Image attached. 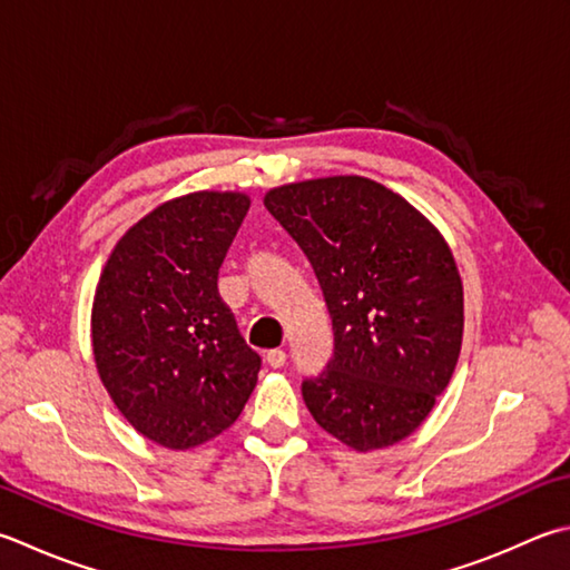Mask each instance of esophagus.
Segmentation results:
<instances>
[{
  "label": "esophagus",
  "mask_w": 570,
  "mask_h": 570,
  "mask_svg": "<svg viewBox=\"0 0 570 570\" xmlns=\"http://www.w3.org/2000/svg\"><path fill=\"white\" fill-rule=\"evenodd\" d=\"M265 362L271 364L273 370L283 367V364H285V352H283V350H267V354H265Z\"/></svg>",
  "instance_id": "1"
}]
</instances>
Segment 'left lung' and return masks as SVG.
<instances>
[{"instance_id":"left-lung-1","label":"left lung","mask_w":570,"mask_h":570,"mask_svg":"<svg viewBox=\"0 0 570 570\" xmlns=\"http://www.w3.org/2000/svg\"><path fill=\"white\" fill-rule=\"evenodd\" d=\"M325 295L335 352L303 380L315 422L357 452L402 442L452 380L464 287L432 223L382 184L332 176L265 193Z\"/></svg>"}]
</instances>
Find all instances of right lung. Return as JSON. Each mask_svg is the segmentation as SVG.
<instances>
[{"instance_id": "obj_1", "label": "right lung", "mask_w": 570, "mask_h": 570, "mask_svg": "<svg viewBox=\"0 0 570 570\" xmlns=\"http://www.w3.org/2000/svg\"><path fill=\"white\" fill-rule=\"evenodd\" d=\"M248 208L230 190L164 203L126 230L96 285V370L126 422L166 449L218 436L255 390L261 354L218 295Z\"/></svg>"}]
</instances>
